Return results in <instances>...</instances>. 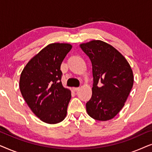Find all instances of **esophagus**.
Here are the masks:
<instances>
[{
    "label": "esophagus",
    "mask_w": 152,
    "mask_h": 152,
    "mask_svg": "<svg viewBox=\"0 0 152 152\" xmlns=\"http://www.w3.org/2000/svg\"><path fill=\"white\" fill-rule=\"evenodd\" d=\"M79 89H80V88H78V87H73V88H72V90H73L74 91H78Z\"/></svg>",
    "instance_id": "1"
}]
</instances>
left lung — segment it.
Masks as SVG:
<instances>
[{
	"mask_svg": "<svg viewBox=\"0 0 152 152\" xmlns=\"http://www.w3.org/2000/svg\"><path fill=\"white\" fill-rule=\"evenodd\" d=\"M80 46L92 64L94 82L86 111L93 119L107 121L124 106L134 85L132 69L125 57L104 41L93 40Z\"/></svg>",
	"mask_w": 152,
	"mask_h": 152,
	"instance_id": "8db88e82",
	"label": "left lung"
}]
</instances>
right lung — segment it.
<instances>
[{
    "label": "right lung",
    "mask_w": 152,
    "mask_h": 152,
    "mask_svg": "<svg viewBox=\"0 0 152 152\" xmlns=\"http://www.w3.org/2000/svg\"><path fill=\"white\" fill-rule=\"evenodd\" d=\"M72 47L66 43L48 45L28 62L20 74L23 97L34 115L45 123H59L67 114L71 91L60 81V67Z\"/></svg>",
    "instance_id": "1"
}]
</instances>
